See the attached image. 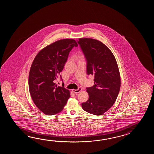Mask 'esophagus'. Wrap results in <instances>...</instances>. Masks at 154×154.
I'll list each match as a JSON object with an SVG mask.
<instances>
[{
	"label": "esophagus",
	"instance_id": "1",
	"mask_svg": "<svg viewBox=\"0 0 154 154\" xmlns=\"http://www.w3.org/2000/svg\"><path fill=\"white\" fill-rule=\"evenodd\" d=\"M82 90V88H78V89H72V92H74V94H78L79 92H80Z\"/></svg>",
	"mask_w": 154,
	"mask_h": 154
}]
</instances>
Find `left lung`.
<instances>
[{
  "mask_svg": "<svg viewBox=\"0 0 154 154\" xmlns=\"http://www.w3.org/2000/svg\"><path fill=\"white\" fill-rule=\"evenodd\" d=\"M86 60L88 75H94V85L86 88L88 100L82 109L92 115L105 113L117 98L121 88L118 65L110 49L97 39L82 38L78 41Z\"/></svg>",
  "mask_w": 154,
  "mask_h": 154,
  "instance_id": "left-lung-1",
  "label": "left lung"
}]
</instances>
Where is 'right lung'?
<instances>
[{"label":"right lung","mask_w":154,"mask_h":154,"mask_svg":"<svg viewBox=\"0 0 154 154\" xmlns=\"http://www.w3.org/2000/svg\"><path fill=\"white\" fill-rule=\"evenodd\" d=\"M75 40L63 39L43 48L36 55L29 76V91L33 101L43 113L53 115L62 111L70 95L55 81L60 76L69 52L77 47Z\"/></svg>","instance_id":"obj_1"}]
</instances>
